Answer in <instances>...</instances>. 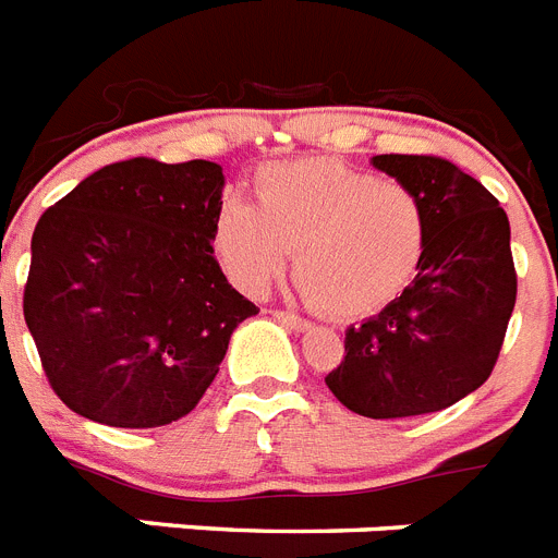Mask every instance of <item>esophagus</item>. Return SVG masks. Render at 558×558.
<instances>
[{
	"label": "esophagus",
	"instance_id": "1",
	"mask_svg": "<svg viewBox=\"0 0 558 558\" xmlns=\"http://www.w3.org/2000/svg\"><path fill=\"white\" fill-rule=\"evenodd\" d=\"M272 317L278 319V323H283L286 328H294V331H308L312 328V323L303 317H298L294 312H272Z\"/></svg>",
	"mask_w": 558,
	"mask_h": 558
}]
</instances>
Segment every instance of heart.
Wrapping results in <instances>:
<instances>
[{
  "instance_id": "obj_1",
  "label": "heart",
  "mask_w": 558,
  "mask_h": 558,
  "mask_svg": "<svg viewBox=\"0 0 558 558\" xmlns=\"http://www.w3.org/2000/svg\"><path fill=\"white\" fill-rule=\"evenodd\" d=\"M213 244L227 275L264 294L292 260L300 292L333 317H362L396 298L421 264L426 213L418 193L337 159L264 168L258 207L230 196Z\"/></svg>"
}]
</instances>
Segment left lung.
I'll return each mask as SVG.
<instances>
[{
  "instance_id": "1",
  "label": "left lung",
  "mask_w": 558,
  "mask_h": 558,
  "mask_svg": "<svg viewBox=\"0 0 558 558\" xmlns=\"http://www.w3.org/2000/svg\"><path fill=\"white\" fill-rule=\"evenodd\" d=\"M373 168L418 193L426 246L413 283L345 331L326 385L365 418L447 410L492 376L517 303L511 227L500 202L440 157L379 154Z\"/></svg>"
}]
</instances>
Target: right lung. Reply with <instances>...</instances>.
Segmentation results:
<instances>
[{
	"label": "right lung",
	"mask_w": 558,
	"mask_h": 558,
	"mask_svg": "<svg viewBox=\"0 0 558 558\" xmlns=\"http://www.w3.org/2000/svg\"><path fill=\"white\" fill-rule=\"evenodd\" d=\"M225 173L207 159L106 165L38 219L24 286L52 390L123 429L187 415L258 314L213 258Z\"/></svg>",
	"instance_id": "add662e5"
}]
</instances>
